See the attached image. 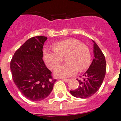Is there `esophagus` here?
<instances>
[{
    "label": "esophagus",
    "instance_id": "1",
    "mask_svg": "<svg viewBox=\"0 0 121 121\" xmlns=\"http://www.w3.org/2000/svg\"><path fill=\"white\" fill-rule=\"evenodd\" d=\"M62 80H63V81H64V82H68V81H69V79H67V78H63Z\"/></svg>",
    "mask_w": 121,
    "mask_h": 121
}]
</instances>
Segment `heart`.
Masks as SVG:
<instances>
[{"instance_id":"1","label":"heart","mask_w":121,"mask_h":121,"mask_svg":"<svg viewBox=\"0 0 121 121\" xmlns=\"http://www.w3.org/2000/svg\"><path fill=\"white\" fill-rule=\"evenodd\" d=\"M65 57L67 63L58 67L54 74L58 77L66 78L74 75L78 71L87 68L91 63V53L88 47L75 39H68L56 42L54 48H46L43 58L50 68L57 67Z\"/></svg>"}]
</instances>
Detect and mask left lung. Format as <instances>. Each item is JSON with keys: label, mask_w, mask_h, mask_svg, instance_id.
<instances>
[{"label": "left lung", "mask_w": 121, "mask_h": 121, "mask_svg": "<svg viewBox=\"0 0 121 121\" xmlns=\"http://www.w3.org/2000/svg\"><path fill=\"white\" fill-rule=\"evenodd\" d=\"M94 59L90 67L84 74L83 80L78 81V87L70 91L71 94L76 98H86L94 94L102 85L105 76L106 61L102 51L94 41Z\"/></svg>", "instance_id": "left-lung-1"}]
</instances>
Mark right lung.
Instances as JSON below:
<instances>
[{"label": "right lung", "mask_w": 121, "mask_h": 121, "mask_svg": "<svg viewBox=\"0 0 121 121\" xmlns=\"http://www.w3.org/2000/svg\"><path fill=\"white\" fill-rule=\"evenodd\" d=\"M47 38L36 36L27 40L15 52L10 62L12 78L17 87L28 99L41 101L53 88L56 80L43 60V48Z\"/></svg>", "instance_id": "add662e5"}]
</instances>
